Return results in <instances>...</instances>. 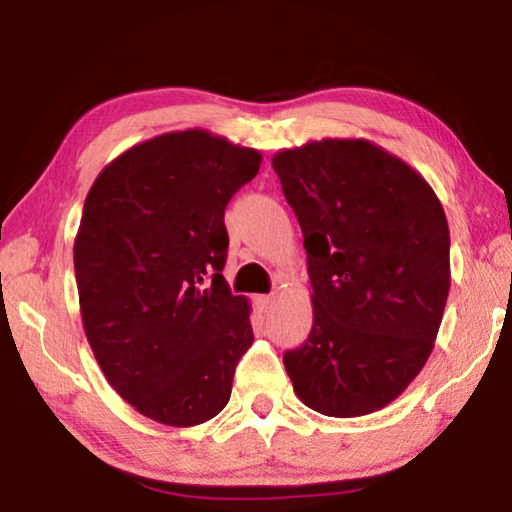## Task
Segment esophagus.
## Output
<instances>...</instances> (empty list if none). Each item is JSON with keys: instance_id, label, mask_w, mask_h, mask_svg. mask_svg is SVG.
Segmentation results:
<instances>
[{"instance_id": "1", "label": "esophagus", "mask_w": 512, "mask_h": 512, "mask_svg": "<svg viewBox=\"0 0 512 512\" xmlns=\"http://www.w3.org/2000/svg\"><path fill=\"white\" fill-rule=\"evenodd\" d=\"M275 305V296H257V307L262 311H271Z\"/></svg>"}]
</instances>
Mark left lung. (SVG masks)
I'll return each mask as SVG.
<instances>
[{"instance_id":"8db88e82","label":"left lung","mask_w":512,"mask_h":512,"mask_svg":"<svg viewBox=\"0 0 512 512\" xmlns=\"http://www.w3.org/2000/svg\"><path fill=\"white\" fill-rule=\"evenodd\" d=\"M305 237L314 325L284 354L300 402L359 418L397 400L424 368L449 296V225L436 192L361 137L273 155Z\"/></svg>"}]
</instances>
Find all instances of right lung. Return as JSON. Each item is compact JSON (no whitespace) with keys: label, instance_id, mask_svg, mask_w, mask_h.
I'll return each instance as SVG.
<instances>
[{"label":"right lung","instance_id":"right-lung-1","mask_svg":"<svg viewBox=\"0 0 512 512\" xmlns=\"http://www.w3.org/2000/svg\"><path fill=\"white\" fill-rule=\"evenodd\" d=\"M262 153L203 128L131 146L94 180L74 239L83 329L119 397L169 427L212 420L250 345L221 275L223 212Z\"/></svg>","mask_w":512,"mask_h":512}]
</instances>
